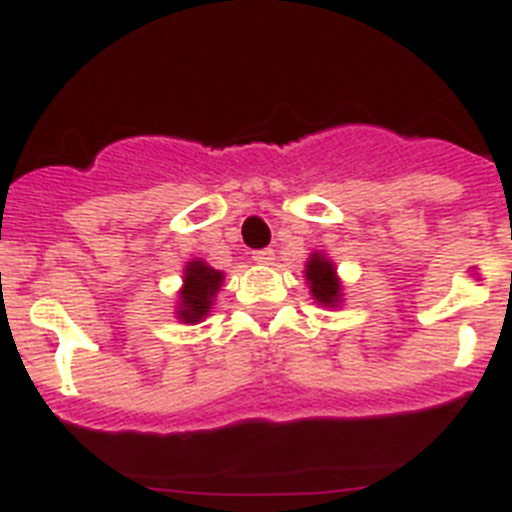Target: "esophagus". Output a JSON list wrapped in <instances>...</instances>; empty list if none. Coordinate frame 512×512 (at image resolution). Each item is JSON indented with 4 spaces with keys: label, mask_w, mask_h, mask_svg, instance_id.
<instances>
[{
    "label": "esophagus",
    "mask_w": 512,
    "mask_h": 512,
    "mask_svg": "<svg viewBox=\"0 0 512 512\" xmlns=\"http://www.w3.org/2000/svg\"><path fill=\"white\" fill-rule=\"evenodd\" d=\"M252 260H255L257 265H273L275 252L273 250H257V252H252Z\"/></svg>",
    "instance_id": "1"
}]
</instances>
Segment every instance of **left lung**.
Instances as JSON below:
<instances>
[{
    "instance_id": "left-lung-1",
    "label": "left lung",
    "mask_w": 512,
    "mask_h": 512,
    "mask_svg": "<svg viewBox=\"0 0 512 512\" xmlns=\"http://www.w3.org/2000/svg\"><path fill=\"white\" fill-rule=\"evenodd\" d=\"M303 278L308 283V293L313 301L324 308H339L344 303V285L342 278L336 275V265L324 255V252H311L306 260Z\"/></svg>"
}]
</instances>
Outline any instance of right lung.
I'll use <instances>...</instances> for the list:
<instances>
[{
	"label": "right lung",
	"instance_id": "obj_1",
	"mask_svg": "<svg viewBox=\"0 0 512 512\" xmlns=\"http://www.w3.org/2000/svg\"><path fill=\"white\" fill-rule=\"evenodd\" d=\"M224 273L214 270L201 257H193L183 265V285L178 288L176 319L181 324H199L211 313L216 293L222 288Z\"/></svg>",
	"mask_w": 512,
	"mask_h": 512
}]
</instances>
